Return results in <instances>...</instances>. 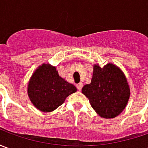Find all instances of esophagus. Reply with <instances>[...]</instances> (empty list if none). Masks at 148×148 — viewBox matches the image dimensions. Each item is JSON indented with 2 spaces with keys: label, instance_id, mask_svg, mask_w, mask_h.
Returning <instances> with one entry per match:
<instances>
[{
  "label": "esophagus",
  "instance_id": "1",
  "mask_svg": "<svg viewBox=\"0 0 148 148\" xmlns=\"http://www.w3.org/2000/svg\"><path fill=\"white\" fill-rule=\"evenodd\" d=\"M77 90H79V91H81L82 90V86H83V84L82 83V82H80V83H78L77 84Z\"/></svg>",
  "mask_w": 148,
  "mask_h": 148
}]
</instances>
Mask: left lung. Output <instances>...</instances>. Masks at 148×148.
<instances>
[{
  "instance_id": "obj_1",
  "label": "left lung",
  "mask_w": 148,
  "mask_h": 148,
  "mask_svg": "<svg viewBox=\"0 0 148 148\" xmlns=\"http://www.w3.org/2000/svg\"><path fill=\"white\" fill-rule=\"evenodd\" d=\"M82 92L97 113L106 119L121 114L130 97L127 78L121 69L112 63L102 68L94 65L91 83L85 85Z\"/></svg>"
}]
</instances>
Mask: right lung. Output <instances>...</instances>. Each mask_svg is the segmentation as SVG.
Here are the masks:
<instances>
[{
    "label": "right lung",
    "mask_w": 148,
    "mask_h": 148,
    "mask_svg": "<svg viewBox=\"0 0 148 148\" xmlns=\"http://www.w3.org/2000/svg\"><path fill=\"white\" fill-rule=\"evenodd\" d=\"M76 91L77 88L60 77L56 68L49 63L37 68L27 86L30 101L36 109L44 112L54 111Z\"/></svg>",
    "instance_id": "1"
}]
</instances>
